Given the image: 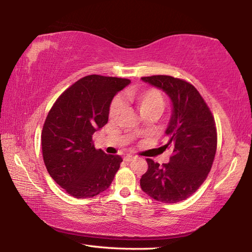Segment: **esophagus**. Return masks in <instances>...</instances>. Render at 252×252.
<instances>
[{
    "instance_id": "obj_1",
    "label": "esophagus",
    "mask_w": 252,
    "mask_h": 252,
    "mask_svg": "<svg viewBox=\"0 0 252 252\" xmlns=\"http://www.w3.org/2000/svg\"><path fill=\"white\" fill-rule=\"evenodd\" d=\"M135 159L134 157H132V156H126L125 157V161L126 162H131V161H133Z\"/></svg>"
}]
</instances>
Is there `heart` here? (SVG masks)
<instances>
[{"label": "heart", "instance_id": "b5f03b06", "mask_svg": "<svg viewBox=\"0 0 252 252\" xmlns=\"http://www.w3.org/2000/svg\"><path fill=\"white\" fill-rule=\"evenodd\" d=\"M126 99L130 103L135 105L138 110L143 114V117L157 118L163 112L165 101L163 94L158 89L151 88L146 90H127L126 92ZM122 111V102L119 97H116L110 105L109 114L111 119H116Z\"/></svg>", "mask_w": 252, "mask_h": 252}]
</instances>
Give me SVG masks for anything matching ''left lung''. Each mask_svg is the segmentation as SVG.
Segmentation results:
<instances>
[{"label": "left lung", "instance_id": "left-lung-1", "mask_svg": "<svg viewBox=\"0 0 252 252\" xmlns=\"http://www.w3.org/2000/svg\"><path fill=\"white\" fill-rule=\"evenodd\" d=\"M162 89L173 105L165 133L171 149L169 163L147 159L148 170L140 179L143 192L157 201L177 203L192 195L210 172L217 151V127L210 108L199 91L186 80L170 75L141 78Z\"/></svg>", "mask_w": 252, "mask_h": 252}]
</instances>
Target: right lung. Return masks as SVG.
<instances>
[{
    "instance_id": "obj_1",
    "label": "right lung",
    "mask_w": 252,
    "mask_h": 252,
    "mask_svg": "<svg viewBox=\"0 0 252 252\" xmlns=\"http://www.w3.org/2000/svg\"><path fill=\"white\" fill-rule=\"evenodd\" d=\"M129 79L87 75L67 88L49 111L41 133L42 156L53 180L71 197L88 199L108 189L120 156L95 149L92 135L108 123L113 96Z\"/></svg>"
}]
</instances>
